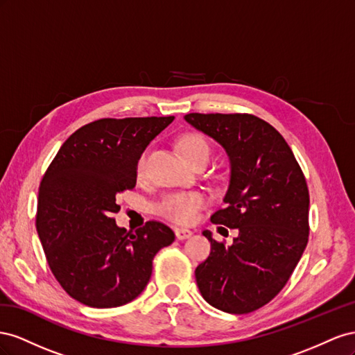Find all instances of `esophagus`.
<instances>
[{
  "label": "esophagus",
  "mask_w": 355,
  "mask_h": 355,
  "mask_svg": "<svg viewBox=\"0 0 355 355\" xmlns=\"http://www.w3.org/2000/svg\"><path fill=\"white\" fill-rule=\"evenodd\" d=\"M175 236H177V239H180V241L189 239V238L191 236V230L183 229V227H177V229H175Z\"/></svg>",
  "instance_id": "34e87169"
}]
</instances>
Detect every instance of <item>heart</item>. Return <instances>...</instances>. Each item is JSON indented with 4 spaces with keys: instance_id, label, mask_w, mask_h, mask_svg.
I'll return each instance as SVG.
<instances>
[{
    "instance_id": "1",
    "label": "heart",
    "mask_w": 355,
    "mask_h": 355,
    "mask_svg": "<svg viewBox=\"0 0 355 355\" xmlns=\"http://www.w3.org/2000/svg\"><path fill=\"white\" fill-rule=\"evenodd\" d=\"M180 148L183 151L184 157L193 164L198 159L211 156V147L208 139L200 134H186L180 139ZM144 169V157H141L138 164V171ZM207 199L198 191H175L169 193L159 202L157 212L171 221H175L178 225H190L193 223L200 209L205 207Z\"/></svg>"
}]
</instances>
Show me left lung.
I'll use <instances>...</instances> for the list:
<instances>
[{
    "label": "left lung",
    "mask_w": 355,
    "mask_h": 355,
    "mask_svg": "<svg viewBox=\"0 0 355 355\" xmlns=\"http://www.w3.org/2000/svg\"><path fill=\"white\" fill-rule=\"evenodd\" d=\"M184 120L226 150L230 180L226 208L211 221L238 230L234 244L204 236L211 252L196 268V284L211 306L248 313L287 284L309 235L305 175L278 130L252 114L190 113Z\"/></svg>",
    "instance_id": "8db88e82"
}]
</instances>
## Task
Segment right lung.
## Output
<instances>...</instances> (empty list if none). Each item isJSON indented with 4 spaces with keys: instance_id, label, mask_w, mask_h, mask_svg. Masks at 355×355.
Instances as JSON below:
<instances>
[{
    "instance_id": "right-lung-1",
    "label": "right lung",
    "mask_w": 355,
    "mask_h": 355,
    "mask_svg": "<svg viewBox=\"0 0 355 355\" xmlns=\"http://www.w3.org/2000/svg\"><path fill=\"white\" fill-rule=\"evenodd\" d=\"M168 117L101 119L71 135L38 189L37 232L50 270L68 295L92 308L138 297L156 252L175 239L160 221L128 232L111 217L116 198L137 184L147 146L172 123Z\"/></svg>"
}]
</instances>
